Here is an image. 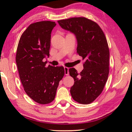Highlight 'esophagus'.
<instances>
[{"mask_svg": "<svg viewBox=\"0 0 132 132\" xmlns=\"http://www.w3.org/2000/svg\"><path fill=\"white\" fill-rule=\"evenodd\" d=\"M64 74H65V75H66V76H68L69 75V68H67V67H64Z\"/></svg>", "mask_w": 132, "mask_h": 132, "instance_id": "34e87169", "label": "esophagus"}]
</instances>
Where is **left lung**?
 Listing matches in <instances>:
<instances>
[{
  "mask_svg": "<svg viewBox=\"0 0 132 132\" xmlns=\"http://www.w3.org/2000/svg\"><path fill=\"white\" fill-rule=\"evenodd\" d=\"M57 22L62 28L75 34L77 53L84 61L80 73L75 68L69 70L75 80L71 97L80 104H90L101 94L108 80L109 50L105 35L97 23L84 17Z\"/></svg>",
  "mask_w": 132,
  "mask_h": 132,
  "instance_id": "left-lung-1",
  "label": "left lung"
}]
</instances>
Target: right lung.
I'll list each match as a JSON object with an SVG mask.
<instances>
[{
  "mask_svg": "<svg viewBox=\"0 0 132 132\" xmlns=\"http://www.w3.org/2000/svg\"><path fill=\"white\" fill-rule=\"evenodd\" d=\"M56 25L51 21L30 24L17 46L15 61L24 90L40 104L54 100L59 82L64 75L63 66H46V62L43 61L50 56L51 34Z\"/></svg>",
  "mask_w": 132,
  "mask_h": 132,
  "instance_id": "right-lung-1",
  "label": "right lung"
}]
</instances>
